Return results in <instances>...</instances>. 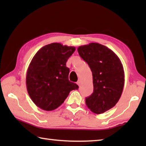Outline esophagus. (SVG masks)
Listing matches in <instances>:
<instances>
[{
	"mask_svg": "<svg viewBox=\"0 0 146 146\" xmlns=\"http://www.w3.org/2000/svg\"><path fill=\"white\" fill-rule=\"evenodd\" d=\"M81 83H82V81H81V80H78V82H77V85H78V86H80V84H81Z\"/></svg>",
	"mask_w": 146,
	"mask_h": 146,
	"instance_id": "obj_1",
	"label": "esophagus"
}]
</instances>
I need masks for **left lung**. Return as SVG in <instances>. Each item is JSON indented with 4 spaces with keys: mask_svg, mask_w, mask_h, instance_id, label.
I'll return each mask as SVG.
<instances>
[{
    "mask_svg": "<svg viewBox=\"0 0 146 146\" xmlns=\"http://www.w3.org/2000/svg\"><path fill=\"white\" fill-rule=\"evenodd\" d=\"M78 52L92 72L94 92L85 98L86 106L96 114L103 113L113 107L122 95L123 65L113 51L98 43L80 46Z\"/></svg>",
    "mask_w": 146,
    "mask_h": 146,
    "instance_id": "1",
    "label": "left lung"
}]
</instances>
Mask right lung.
I'll return each mask as SVG.
<instances>
[{"label": "right lung", "instance_id": "1", "mask_svg": "<svg viewBox=\"0 0 146 146\" xmlns=\"http://www.w3.org/2000/svg\"><path fill=\"white\" fill-rule=\"evenodd\" d=\"M74 46L54 42L36 52L27 68L26 83L30 98L37 107L53 110L63 103L78 86L68 79L66 61L75 51Z\"/></svg>", "mask_w": 146, "mask_h": 146}]
</instances>
